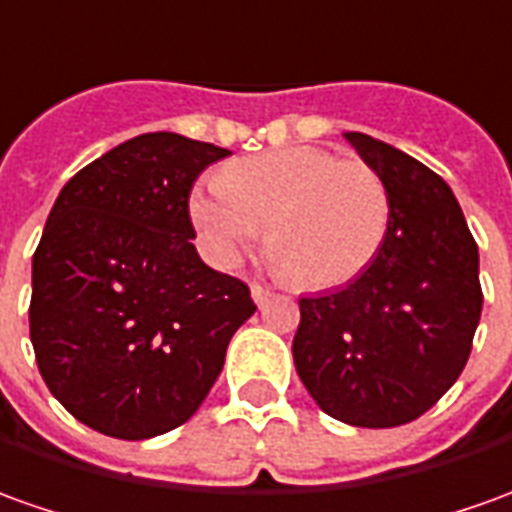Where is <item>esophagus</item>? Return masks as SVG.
I'll return each mask as SVG.
<instances>
[{"label":"esophagus","mask_w":512,"mask_h":512,"mask_svg":"<svg viewBox=\"0 0 512 512\" xmlns=\"http://www.w3.org/2000/svg\"><path fill=\"white\" fill-rule=\"evenodd\" d=\"M271 297H274V291H269V288H263V285H252V300H255L257 305H260V308H263V305H266V302H269Z\"/></svg>","instance_id":"1"}]
</instances>
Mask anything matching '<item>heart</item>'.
<instances>
[{
  "label": "heart",
  "mask_w": 512,
  "mask_h": 512,
  "mask_svg": "<svg viewBox=\"0 0 512 512\" xmlns=\"http://www.w3.org/2000/svg\"><path fill=\"white\" fill-rule=\"evenodd\" d=\"M215 263L232 266L266 229L285 280L336 288L370 269L387 241L392 196L381 173L322 148H283L229 165L190 198Z\"/></svg>",
  "instance_id": "heart-1"
}]
</instances>
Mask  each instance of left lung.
Returning <instances> with one entry per match:
<instances>
[{"instance_id": "left-lung-1", "label": "left lung", "mask_w": 512, "mask_h": 512, "mask_svg": "<svg viewBox=\"0 0 512 512\" xmlns=\"http://www.w3.org/2000/svg\"><path fill=\"white\" fill-rule=\"evenodd\" d=\"M344 137L387 182L392 221L361 277L302 297L291 350L325 415L392 429L429 412L471 356L482 314L479 249L434 170L381 139Z\"/></svg>"}]
</instances>
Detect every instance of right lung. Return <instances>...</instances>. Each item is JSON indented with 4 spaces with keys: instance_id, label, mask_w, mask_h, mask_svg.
<instances>
[{
    "instance_id": "obj_1",
    "label": "right lung",
    "mask_w": 512,
    "mask_h": 512,
    "mask_svg": "<svg viewBox=\"0 0 512 512\" xmlns=\"http://www.w3.org/2000/svg\"><path fill=\"white\" fill-rule=\"evenodd\" d=\"M227 148L139 134L78 170L33 255L30 342L66 412L117 440L196 415L257 305L198 257L190 190Z\"/></svg>"
}]
</instances>
